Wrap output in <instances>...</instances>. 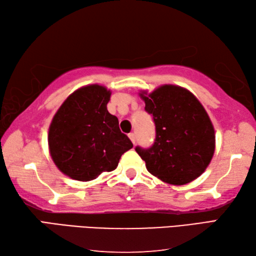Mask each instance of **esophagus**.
<instances>
[{"label": "esophagus", "mask_w": 256, "mask_h": 256, "mask_svg": "<svg viewBox=\"0 0 256 256\" xmlns=\"http://www.w3.org/2000/svg\"><path fill=\"white\" fill-rule=\"evenodd\" d=\"M128 136H129L130 140H132V144H136V142H137V139H136V134H134V132H130Z\"/></svg>", "instance_id": "1"}]
</instances>
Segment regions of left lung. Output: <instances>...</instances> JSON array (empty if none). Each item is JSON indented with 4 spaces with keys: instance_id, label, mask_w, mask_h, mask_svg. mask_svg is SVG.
Wrapping results in <instances>:
<instances>
[{
    "instance_id": "obj_1",
    "label": "left lung",
    "mask_w": 256,
    "mask_h": 256,
    "mask_svg": "<svg viewBox=\"0 0 256 256\" xmlns=\"http://www.w3.org/2000/svg\"><path fill=\"white\" fill-rule=\"evenodd\" d=\"M142 97L156 126L152 146L134 148L147 170L170 184L194 181L214 154V129L206 109L189 90L174 85Z\"/></svg>"
}]
</instances>
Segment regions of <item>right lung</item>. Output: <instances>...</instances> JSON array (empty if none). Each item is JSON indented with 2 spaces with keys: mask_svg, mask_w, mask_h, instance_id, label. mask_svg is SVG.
Here are the masks:
<instances>
[{
  "mask_svg": "<svg viewBox=\"0 0 256 256\" xmlns=\"http://www.w3.org/2000/svg\"><path fill=\"white\" fill-rule=\"evenodd\" d=\"M110 92L99 85L82 87L62 102L52 120L48 146L55 164L78 181L96 179L117 168L132 142L109 114Z\"/></svg>",
  "mask_w": 256,
  "mask_h": 256,
  "instance_id": "obj_1",
  "label": "right lung"
}]
</instances>
